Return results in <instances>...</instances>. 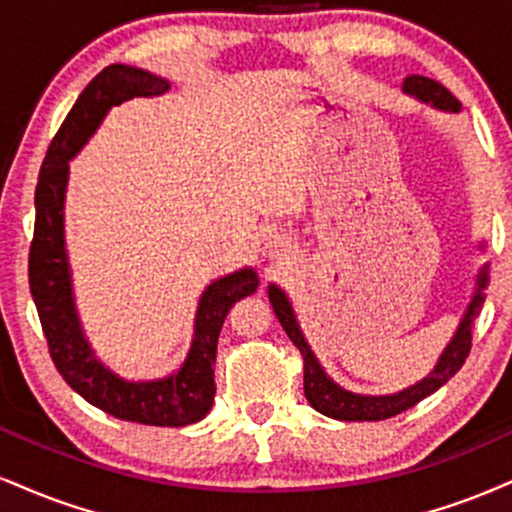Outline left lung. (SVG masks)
I'll list each match as a JSON object with an SVG mask.
<instances>
[{"mask_svg": "<svg viewBox=\"0 0 512 512\" xmlns=\"http://www.w3.org/2000/svg\"><path fill=\"white\" fill-rule=\"evenodd\" d=\"M403 92L410 97H417V100L429 104V107L441 109V112H451L458 114L460 112V102L443 88L441 83H436L432 78L424 76H408L403 80ZM484 248V243L479 245ZM489 283V267L479 269L477 281H474V293L467 303L463 317H460L458 329L448 346L443 348V353L436 360V365L427 377L417 381V384L408 386V389L398 391V393H386V396H362V393H353L343 386H338L329 374L324 372V367L319 365L317 355L312 353L310 343L303 331H300L298 319H295V310L288 300V295L281 291L276 283L267 288L269 293V303L274 307V315L279 317V322L286 331L288 338L293 341V346L300 350L305 362V398L307 403L312 405L317 412L331 417V420H341V422H379V420H389V417H396L400 412H405L412 405L420 403L422 398L432 396L434 391H439L448 379L463 367L465 357L470 355L472 348V324L474 317L479 315L484 305V288Z\"/></svg>", "mask_w": 512, "mask_h": 512, "instance_id": "obj_1", "label": "left lung"}]
</instances>
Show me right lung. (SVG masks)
Here are the masks:
<instances>
[{"mask_svg": "<svg viewBox=\"0 0 512 512\" xmlns=\"http://www.w3.org/2000/svg\"><path fill=\"white\" fill-rule=\"evenodd\" d=\"M171 83L126 64H112L90 80L61 123L42 162L35 188V236L30 245L28 279L49 355L66 384L90 405L126 422L152 427H186L200 422L214 403V360L226 315L260 286L255 269L243 267L221 276L202 291L195 310L193 341L186 360L162 379L131 381L109 369L90 346L73 298L71 264L64 238V202L69 162L97 131L116 104L133 97L164 95Z\"/></svg>", "mask_w": 512, "mask_h": 512, "instance_id": "1", "label": "right lung"}]
</instances>
